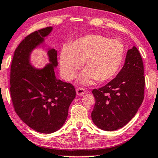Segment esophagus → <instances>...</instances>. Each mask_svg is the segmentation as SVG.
Listing matches in <instances>:
<instances>
[{
  "label": "esophagus",
  "mask_w": 158,
  "mask_h": 158,
  "mask_svg": "<svg viewBox=\"0 0 158 158\" xmlns=\"http://www.w3.org/2000/svg\"><path fill=\"white\" fill-rule=\"evenodd\" d=\"M76 92L78 95H83L85 93V89L83 87H78L76 89Z\"/></svg>",
  "instance_id": "1"
}]
</instances>
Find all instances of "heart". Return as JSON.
Returning a JSON list of instances; mask_svg holds the SVG:
<instances>
[{"label":"heart","mask_w":158,"mask_h":158,"mask_svg":"<svg viewBox=\"0 0 158 158\" xmlns=\"http://www.w3.org/2000/svg\"><path fill=\"white\" fill-rule=\"evenodd\" d=\"M124 55V45L119 40H110L101 35H87L60 50V72L65 79L71 80L84 62L86 69L79 81L90 84L97 79L102 82L116 75Z\"/></svg>","instance_id":"b5f03b06"}]
</instances>
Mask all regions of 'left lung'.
I'll use <instances>...</instances> for the list:
<instances>
[{
    "instance_id": "left-lung-1",
    "label": "left lung",
    "mask_w": 158,
    "mask_h": 158,
    "mask_svg": "<svg viewBox=\"0 0 158 158\" xmlns=\"http://www.w3.org/2000/svg\"><path fill=\"white\" fill-rule=\"evenodd\" d=\"M145 79L142 56L136 47L128 50L125 64L104 87L94 89V123L104 131L121 129L131 121L144 100Z\"/></svg>"
}]
</instances>
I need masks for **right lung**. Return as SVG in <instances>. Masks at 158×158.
<instances>
[{"label":"right lung","mask_w":158,"mask_h":158,"mask_svg":"<svg viewBox=\"0 0 158 158\" xmlns=\"http://www.w3.org/2000/svg\"><path fill=\"white\" fill-rule=\"evenodd\" d=\"M51 27L39 29L25 37L14 51L10 66V93L14 110L22 121L43 134L56 131L64 125L76 90L70 83L56 77L57 51H48L50 61L43 69H34L29 55L52 31Z\"/></svg>","instance_id":"obj_1"}]
</instances>
